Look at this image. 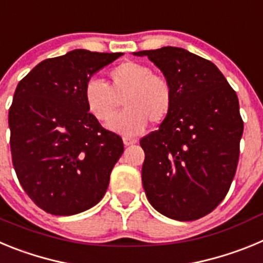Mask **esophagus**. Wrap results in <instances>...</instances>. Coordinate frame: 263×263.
Returning a JSON list of instances; mask_svg holds the SVG:
<instances>
[{
	"mask_svg": "<svg viewBox=\"0 0 263 263\" xmlns=\"http://www.w3.org/2000/svg\"><path fill=\"white\" fill-rule=\"evenodd\" d=\"M134 143H137V139L129 138V137H124V145H125V146L134 145Z\"/></svg>",
	"mask_w": 263,
	"mask_h": 263,
	"instance_id": "obj_1",
	"label": "esophagus"
}]
</instances>
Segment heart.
I'll return each instance as SVG.
<instances>
[{"label": "heart", "instance_id": "heart-1", "mask_svg": "<svg viewBox=\"0 0 263 263\" xmlns=\"http://www.w3.org/2000/svg\"><path fill=\"white\" fill-rule=\"evenodd\" d=\"M110 84L89 79L84 87L88 111L100 122L115 117L121 106L125 110L110 121L108 127L125 137H137L145 132L148 121L163 122L174 106L175 92L167 78L137 62H124L109 71Z\"/></svg>", "mask_w": 263, "mask_h": 263}]
</instances>
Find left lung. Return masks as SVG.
I'll return each instance as SVG.
<instances>
[{"label":"left lung","mask_w":263,"mask_h":263,"mask_svg":"<svg viewBox=\"0 0 263 263\" xmlns=\"http://www.w3.org/2000/svg\"><path fill=\"white\" fill-rule=\"evenodd\" d=\"M134 55L152 60L175 92L168 117L139 141L147 200L174 220L204 217L224 200L238 164L243 121L236 92L212 62L184 48Z\"/></svg>","instance_id":"obj_1"}]
</instances>
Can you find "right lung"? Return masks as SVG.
Segmentation results:
<instances>
[{
  "label": "right lung",
  "mask_w": 263,
  "mask_h": 263,
  "mask_svg": "<svg viewBox=\"0 0 263 263\" xmlns=\"http://www.w3.org/2000/svg\"><path fill=\"white\" fill-rule=\"evenodd\" d=\"M121 55L73 50L18 83L9 109L11 160L25 192L47 213L84 212L105 195L124 142L88 111L84 87Z\"/></svg>",
  "instance_id": "add662e5"
}]
</instances>
